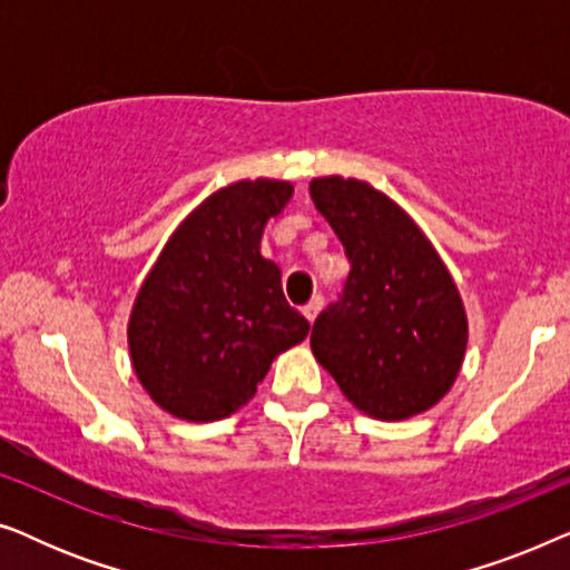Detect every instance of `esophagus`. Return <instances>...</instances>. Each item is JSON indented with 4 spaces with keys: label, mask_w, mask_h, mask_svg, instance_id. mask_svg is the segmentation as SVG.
Instances as JSON below:
<instances>
[{
    "label": "esophagus",
    "mask_w": 570,
    "mask_h": 570,
    "mask_svg": "<svg viewBox=\"0 0 570 570\" xmlns=\"http://www.w3.org/2000/svg\"><path fill=\"white\" fill-rule=\"evenodd\" d=\"M324 308V298L322 295H314V298H311V303H306V306H303V316L308 318L311 324H314V318L318 316V311Z\"/></svg>",
    "instance_id": "34e87169"
}]
</instances>
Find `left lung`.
Wrapping results in <instances>:
<instances>
[{
  "label": "left lung",
  "mask_w": 570,
  "mask_h": 570,
  "mask_svg": "<svg viewBox=\"0 0 570 570\" xmlns=\"http://www.w3.org/2000/svg\"><path fill=\"white\" fill-rule=\"evenodd\" d=\"M308 191L350 259L345 291L311 332L316 361L365 415L407 420L431 410L466 350V314L446 264L371 184L324 176Z\"/></svg>",
  "instance_id": "obj_1"
}]
</instances>
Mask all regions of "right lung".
I'll return each mask as SVG.
<instances>
[{
    "instance_id": "1",
    "label": "right lung",
    "mask_w": 570,
    "mask_h": 570,
    "mask_svg": "<svg viewBox=\"0 0 570 570\" xmlns=\"http://www.w3.org/2000/svg\"><path fill=\"white\" fill-rule=\"evenodd\" d=\"M293 186L238 181L207 197L168 238L129 316V353L155 404L213 423L256 394L272 361L311 324L283 295V272L259 252L264 225Z\"/></svg>"
}]
</instances>
